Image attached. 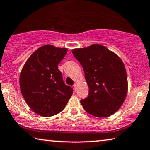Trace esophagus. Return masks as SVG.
I'll return each instance as SVG.
<instances>
[{"instance_id":"obj_1","label":"esophagus","mask_w":150,"mask_h":150,"mask_svg":"<svg viewBox=\"0 0 150 150\" xmlns=\"http://www.w3.org/2000/svg\"><path fill=\"white\" fill-rule=\"evenodd\" d=\"M73 88H74V90H75V91H77V84H73Z\"/></svg>"}]
</instances>
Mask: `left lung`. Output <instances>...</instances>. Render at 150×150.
Returning a JSON list of instances; mask_svg holds the SVG:
<instances>
[{
	"mask_svg": "<svg viewBox=\"0 0 150 150\" xmlns=\"http://www.w3.org/2000/svg\"><path fill=\"white\" fill-rule=\"evenodd\" d=\"M84 69L88 97L81 100L86 112L106 117L120 109L127 93V77L122 60L99 44L72 50Z\"/></svg>",
	"mask_w": 150,
	"mask_h": 150,
	"instance_id": "obj_1",
	"label": "left lung"
}]
</instances>
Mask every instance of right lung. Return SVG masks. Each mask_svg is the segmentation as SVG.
I'll return each instance as SVG.
<instances>
[{
    "label": "right lung",
    "mask_w": 150,
    "mask_h": 150,
    "mask_svg": "<svg viewBox=\"0 0 150 150\" xmlns=\"http://www.w3.org/2000/svg\"><path fill=\"white\" fill-rule=\"evenodd\" d=\"M66 52V48L43 45L30 57L23 68L21 91L38 115L49 117L60 113L73 94V88L65 84L58 69Z\"/></svg>",
    "instance_id": "obj_1"
}]
</instances>
